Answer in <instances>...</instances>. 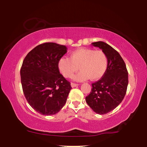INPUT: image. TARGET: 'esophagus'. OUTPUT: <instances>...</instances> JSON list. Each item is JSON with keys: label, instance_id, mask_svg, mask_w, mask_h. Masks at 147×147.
<instances>
[{"label": "esophagus", "instance_id": "esophagus-1", "mask_svg": "<svg viewBox=\"0 0 147 147\" xmlns=\"http://www.w3.org/2000/svg\"><path fill=\"white\" fill-rule=\"evenodd\" d=\"M71 86L72 88H75V87H77L78 86V84H74V83H71Z\"/></svg>", "mask_w": 147, "mask_h": 147}]
</instances>
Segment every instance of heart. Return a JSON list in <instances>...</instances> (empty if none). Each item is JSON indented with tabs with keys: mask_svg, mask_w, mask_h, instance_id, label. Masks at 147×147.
I'll list each match as a JSON object with an SVG mask.
<instances>
[{
	"mask_svg": "<svg viewBox=\"0 0 147 147\" xmlns=\"http://www.w3.org/2000/svg\"><path fill=\"white\" fill-rule=\"evenodd\" d=\"M108 56L101 50L82 48L72 52L70 57H62L58 62L59 72L65 78H71L79 69L81 71L74 76L77 82L90 78L96 81L102 78L108 69Z\"/></svg>",
	"mask_w": 147,
	"mask_h": 147,
	"instance_id": "b5f03b06",
	"label": "heart"
}]
</instances>
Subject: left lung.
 Returning <instances> with one entry per match:
<instances>
[{"instance_id":"8db88e82","label":"left lung","mask_w":147,"mask_h":147,"mask_svg":"<svg viewBox=\"0 0 147 147\" xmlns=\"http://www.w3.org/2000/svg\"><path fill=\"white\" fill-rule=\"evenodd\" d=\"M91 45L106 53L108 65L102 78L92 84L91 91L86 100L94 112L104 115L113 110L123 100L128 84V71L122 57L113 47L103 41Z\"/></svg>"}]
</instances>
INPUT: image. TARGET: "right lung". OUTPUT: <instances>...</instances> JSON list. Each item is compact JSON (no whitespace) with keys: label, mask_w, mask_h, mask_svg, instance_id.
I'll return each instance as SVG.
<instances>
[{"label":"right lung","mask_w":147,"mask_h":147,"mask_svg":"<svg viewBox=\"0 0 147 147\" xmlns=\"http://www.w3.org/2000/svg\"><path fill=\"white\" fill-rule=\"evenodd\" d=\"M67 50L56 43H43L29 52L23 62L20 73L24 94L32 108L41 115L58 113L72 89L58 67Z\"/></svg>","instance_id":"right-lung-1"}]
</instances>
